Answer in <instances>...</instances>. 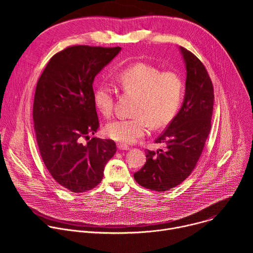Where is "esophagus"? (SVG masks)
<instances>
[{"mask_svg":"<svg viewBox=\"0 0 253 253\" xmlns=\"http://www.w3.org/2000/svg\"><path fill=\"white\" fill-rule=\"evenodd\" d=\"M117 147L119 150H124V151H127L129 150V146H127L126 144H123V143H117Z\"/></svg>","mask_w":253,"mask_h":253,"instance_id":"obj_1","label":"esophagus"}]
</instances>
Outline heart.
Wrapping results in <instances>:
<instances>
[{"mask_svg":"<svg viewBox=\"0 0 253 253\" xmlns=\"http://www.w3.org/2000/svg\"><path fill=\"white\" fill-rule=\"evenodd\" d=\"M118 84L127 93L137 95L133 118H121L109 122L105 133L111 139L131 144L145 136L149 122L159 128L169 123L176 115L184 95V85L180 77L157 68L138 63L120 70L116 74ZM114 89L107 82H101L94 90L93 99L98 111L110 117L114 108Z\"/></svg>","mask_w":253,"mask_h":253,"instance_id":"b5f03b06","label":"heart"}]
</instances>
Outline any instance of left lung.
<instances>
[{
	"label": "left lung",
	"instance_id": "1",
	"mask_svg": "<svg viewBox=\"0 0 253 253\" xmlns=\"http://www.w3.org/2000/svg\"><path fill=\"white\" fill-rule=\"evenodd\" d=\"M179 51L186 69L181 108L155 140L164 144V150H147L146 163L134 173L138 184L155 191H167L191 174L211 128L214 92L210 77L195 55L183 47Z\"/></svg>",
	"mask_w": 253,
	"mask_h": 253
}]
</instances>
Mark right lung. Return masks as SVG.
<instances>
[{
	"instance_id": "1",
	"label": "right lung",
	"mask_w": 253,
	"mask_h": 253,
	"mask_svg": "<svg viewBox=\"0 0 253 253\" xmlns=\"http://www.w3.org/2000/svg\"><path fill=\"white\" fill-rule=\"evenodd\" d=\"M121 50L69 47L51 58L37 83L33 120L40 153L53 178L72 192L96 187L116 152L113 140L90 135L99 127L94 79Z\"/></svg>"
}]
</instances>
